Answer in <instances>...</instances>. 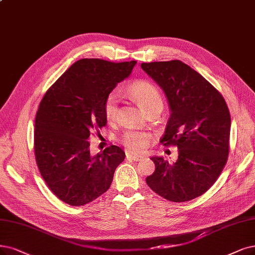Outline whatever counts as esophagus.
Instances as JSON below:
<instances>
[{
  "instance_id": "1",
  "label": "esophagus",
  "mask_w": 255,
  "mask_h": 255,
  "mask_svg": "<svg viewBox=\"0 0 255 255\" xmlns=\"http://www.w3.org/2000/svg\"><path fill=\"white\" fill-rule=\"evenodd\" d=\"M126 157H127V159H131V161H133V162H138L143 158V155L135 154V153H127Z\"/></svg>"
}]
</instances>
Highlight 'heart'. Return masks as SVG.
I'll return each instance as SVG.
<instances>
[{
  "label": "heart",
  "instance_id": "1",
  "mask_svg": "<svg viewBox=\"0 0 255 255\" xmlns=\"http://www.w3.org/2000/svg\"><path fill=\"white\" fill-rule=\"evenodd\" d=\"M127 93L146 112L156 107H163V100L159 90L152 83L137 81L127 88ZM119 110V98L115 92L109 93L104 102V115L108 122L117 119ZM150 140V134L139 130H126L120 136V142L131 151H139L144 149Z\"/></svg>",
  "mask_w": 255,
  "mask_h": 255
}]
</instances>
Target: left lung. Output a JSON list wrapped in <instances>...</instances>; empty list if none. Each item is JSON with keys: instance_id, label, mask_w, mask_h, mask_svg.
Returning a JSON list of instances; mask_svg holds the SVG:
<instances>
[{"instance_id": "8db88e82", "label": "left lung", "mask_w": 255, "mask_h": 255, "mask_svg": "<svg viewBox=\"0 0 255 255\" xmlns=\"http://www.w3.org/2000/svg\"><path fill=\"white\" fill-rule=\"evenodd\" d=\"M140 67L163 89L171 110L159 142L178 149L174 163L151 157L155 170L146 183L168 201H191L209 189L227 163L228 106L208 81L182 61L142 63Z\"/></svg>"}]
</instances>
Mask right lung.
Here are the masks:
<instances>
[{
    "label": "right lung",
    "mask_w": 255,
    "mask_h": 255,
    "mask_svg": "<svg viewBox=\"0 0 255 255\" xmlns=\"http://www.w3.org/2000/svg\"><path fill=\"white\" fill-rule=\"evenodd\" d=\"M135 64L82 59L43 97L34 123L35 161L47 186L64 203L78 207L98 199L124 161L125 152L115 145L92 156L88 139L106 126L104 102Z\"/></svg>",
    "instance_id": "1"
}]
</instances>
